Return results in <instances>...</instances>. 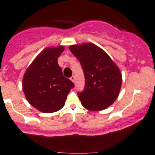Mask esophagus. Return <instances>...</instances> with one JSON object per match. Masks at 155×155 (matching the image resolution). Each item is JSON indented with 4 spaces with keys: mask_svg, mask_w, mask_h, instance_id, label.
I'll return each instance as SVG.
<instances>
[{
    "mask_svg": "<svg viewBox=\"0 0 155 155\" xmlns=\"http://www.w3.org/2000/svg\"><path fill=\"white\" fill-rule=\"evenodd\" d=\"M70 79H71V81H73V82H75V76H71V77L70 78Z\"/></svg>",
    "mask_w": 155,
    "mask_h": 155,
    "instance_id": "esophagus-1",
    "label": "esophagus"
}]
</instances>
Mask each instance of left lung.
Returning <instances> with one entry per match:
<instances>
[{
  "label": "left lung",
  "instance_id": "1",
  "mask_svg": "<svg viewBox=\"0 0 155 155\" xmlns=\"http://www.w3.org/2000/svg\"><path fill=\"white\" fill-rule=\"evenodd\" d=\"M69 49L79 61L84 75V88L77 93L81 105L92 111L109 107L118 97L122 83L118 67L94 44L71 45Z\"/></svg>",
  "mask_w": 155,
  "mask_h": 155
}]
</instances>
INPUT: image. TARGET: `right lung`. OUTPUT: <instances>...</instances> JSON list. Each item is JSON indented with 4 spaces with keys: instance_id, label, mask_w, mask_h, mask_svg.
Instances as JSON below:
<instances>
[{
    "instance_id": "add662e5",
    "label": "right lung",
    "mask_w": 155,
    "mask_h": 155,
    "mask_svg": "<svg viewBox=\"0 0 155 155\" xmlns=\"http://www.w3.org/2000/svg\"><path fill=\"white\" fill-rule=\"evenodd\" d=\"M64 48H46L27 68L23 91L28 102L43 113H53L64 106L74 84L63 76L58 58Z\"/></svg>"
}]
</instances>
